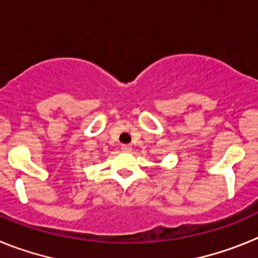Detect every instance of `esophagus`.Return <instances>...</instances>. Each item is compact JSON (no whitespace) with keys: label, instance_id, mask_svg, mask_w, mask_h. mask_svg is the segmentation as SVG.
Wrapping results in <instances>:
<instances>
[{"label":"esophagus","instance_id":"1","mask_svg":"<svg viewBox=\"0 0 258 258\" xmlns=\"http://www.w3.org/2000/svg\"><path fill=\"white\" fill-rule=\"evenodd\" d=\"M120 149L123 150V152H131L132 146L128 145V144H124V145H122V148H120Z\"/></svg>","mask_w":258,"mask_h":258}]
</instances>
